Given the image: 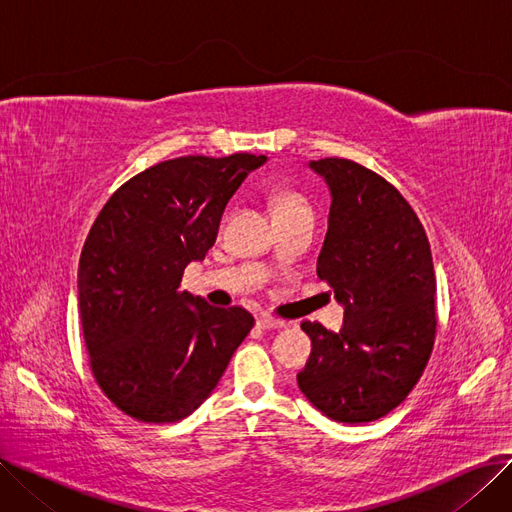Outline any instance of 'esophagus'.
<instances>
[{
    "instance_id": "34e87169",
    "label": "esophagus",
    "mask_w": 512,
    "mask_h": 512,
    "mask_svg": "<svg viewBox=\"0 0 512 512\" xmlns=\"http://www.w3.org/2000/svg\"><path fill=\"white\" fill-rule=\"evenodd\" d=\"M257 326L263 328V330H274V328H282L284 321L274 319V317H270V315H263V317L257 319Z\"/></svg>"
}]
</instances>
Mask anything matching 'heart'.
Wrapping results in <instances>:
<instances>
[{"label": "heart", "mask_w": 512, "mask_h": 512, "mask_svg": "<svg viewBox=\"0 0 512 512\" xmlns=\"http://www.w3.org/2000/svg\"><path fill=\"white\" fill-rule=\"evenodd\" d=\"M272 203V211L274 215H282V213H290V211H303V209H311L309 201L297 193L290 191V188H276L270 197Z\"/></svg>", "instance_id": "b5f03b06"}]
</instances>
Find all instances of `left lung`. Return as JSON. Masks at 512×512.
<instances>
[{
  "label": "left lung",
  "mask_w": 512,
  "mask_h": 512,
  "mask_svg": "<svg viewBox=\"0 0 512 512\" xmlns=\"http://www.w3.org/2000/svg\"><path fill=\"white\" fill-rule=\"evenodd\" d=\"M309 166L332 193L317 276L344 305V328L336 334L303 321L313 348L297 382L330 419L367 423L409 396L432 355V249L417 213L386 178L344 157Z\"/></svg>",
  "instance_id": "left-lung-1"
}]
</instances>
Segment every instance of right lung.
<instances>
[{
  "instance_id": "1",
  "label": "right lung",
  "mask_w": 512,
  "mask_h": 512,
  "mask_svg": "<svg viewBox=\"0 0 512 512\" xmlns=\"http://www.w3.org/2000/svg\"><path fill=\"white\" fill-rule=\"evenodd\" d=\"M265 155H186L143 170L107 199L78 261V309L93 378L143 423L191 415L255 326L242 307L180 290L218 236L226 203Z\"/></svg>"
}]
</instances>
